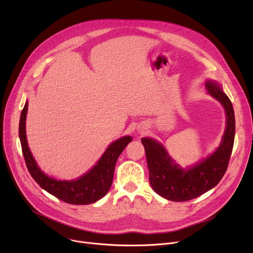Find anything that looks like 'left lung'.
I'll return each mask as SVG.
<instances>
[{
  "label": "left lung",
  "instance_id": "8db88e82",
  "mask_svg": "<svg viewBox=\"0 0 253 253\" xmlns=\"http://www.w3.org/2000/svg\"><path fill=\"white\" fill-rule=\"evenodd\" d=\"M205 85L209 94L222 104L227 116L222 140L213 154L193 167L182 169L172 160L161 143L152 138H141L152 188L158 195L170 201H189L213 189L229 165L235 139L233 104L216 82L207 81Z\"/></svg>",
  "mask_w": 253,
  "mask_h": 253
}]
</instances>
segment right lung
<instances>
[{
  "mask_svg": "<svg viewBox=\"0 0 253 253\" xmlns=\"http://www.w3.org/2000/svg\"><path fill=\"white\" fill-rule=\"evenodd\" d=\"M29 102L26 101L20 115L19 138L26 167L36 182L59 200L74 205H87L98 201L108 194L114 178V171L119 156L132 140L131 136H124L112 142L103 153L97 164L86 174L76 180H56L49 177L39 168L29 149L25 135V120Z\"/></svg>",
  "mask_w": 253,
  "mask_h": 253,
  "instance_id": "obj_1",
  "label": "right lung"
}]
</instances>
